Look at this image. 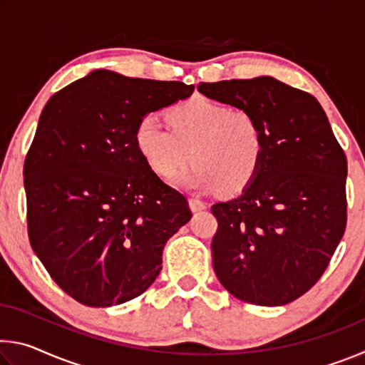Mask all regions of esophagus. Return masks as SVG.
<instances>
[{"mask_svg":"<svg viewBox=\"0 0 365 365\" xmlns=\"http://www.w3.org/2000/svg\"><path fill=\"white\" fill-rule=\"evenodd\" d=\"M190 202V209L193 212H200V211H205V209L207 207L206 202H202L201 200H197V197H191V200L188 201Z\"/></svg>","mask_w":365,"mask_h":365,"instance_id":"1","label":"esophagus"}]
</instances>
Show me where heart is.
Masks as SVG:
<instances>
[{"mask_svg": "<svg viewBox=\"0 0 365 365\" xmlns=\"http://www.w3.org/2000/svg\"><path fill=\"white\" fill-rule=\"evenodd\" d=\"M170 125L158 114L135 128L137 145L154 174L172 178L185 164L193 168L178 185L201 193H238L250 187L264 160L265 141L259 120L245 109H230L207 98H193L170 110Z\"/></svg>", "mask_w": 365, "mask_h": 365, "instance_id": "1", "label": "heart"}]
</instances>
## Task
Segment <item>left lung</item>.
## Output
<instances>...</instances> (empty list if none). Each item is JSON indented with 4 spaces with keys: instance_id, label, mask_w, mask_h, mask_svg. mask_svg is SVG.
Instances as JSON below:
<instances>
[{
    "instance_id": "left-lung-1",
    "label": "left lung",
    "mask_w": 365,
    "mask_h": 365,
    "mask_svg": "<svg viewBox=\"0 0 365 365\" xmlns=\"http://www.w3.org/2000/svg\"><path fill=\"white\" fill-rule=\"evenodd\" d=\"M209 100L261 123L264 160L242 195L212 206V265L228 293L257 306L311 289L346 227V156L312 95L270 76L200 83Z\"/></svg>"
}]
</instances>
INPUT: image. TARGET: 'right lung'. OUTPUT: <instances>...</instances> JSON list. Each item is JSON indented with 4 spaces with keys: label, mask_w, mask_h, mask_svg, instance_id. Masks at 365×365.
<instances>
[{
    "label": "right lung",
    "mask_w": 365,
    "mask_h": 365,
    "mask_svg": "<svg viewBox=\"0 0 365 365\" xmlns=\"http://www.w3.org/2000/svg\"><path fill=\"white\" fill-rule=\"evenodd\" d=\"M193 85L91 71L43 108L24 164L29 238L48 274L90 307L137 298L163 269V250L191 219L185 196L135 145L150 113Z\"/></svg>",
    "instance_id": "right-lung-1"
}]
</instances>
